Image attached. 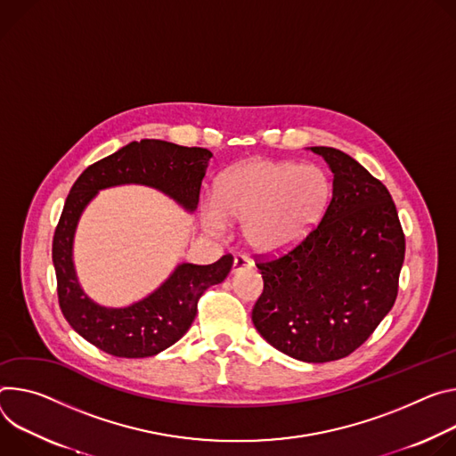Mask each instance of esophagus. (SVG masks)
I'll return each instance as SVG.
<instances>
[{
    "label": "esophagus",
    "instance_id": "esophagus-1",
    "mask_svg": "<svg viewBox=\"0 0 456 456\" xmlns=\"http://www.w3.org/2000/svg\"><path fill=\"white\" fill-rule=\"evenodd\" d=\"M251 266H254V263H251L246 256H237L233 259V272H242V270H249Z\"/></svg>",
    "mask_w": 456,
    "mask_h": 456
}]
</instances>
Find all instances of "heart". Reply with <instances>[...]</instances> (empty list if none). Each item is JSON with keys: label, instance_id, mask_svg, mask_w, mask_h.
I'll list each match as a JSON object with an SVG mask.
<instances>
[{"label": "heart", "instance_id": "1", "mask_svg": "<svg viewBox=\"0 0 456 456\" xmlns=\"http://www.w3.org/2000/svg\"><path fill=\"white\" fill-rule=\"evenodd\" d=\"M330 199L331 181L319 167L249 159L221 175L205 221L212 232H221L224 219L239 223L249 248L282 254L319 224Z\"/></svg>", "mask_w": 456, "mask_h": 456}]
</instances>
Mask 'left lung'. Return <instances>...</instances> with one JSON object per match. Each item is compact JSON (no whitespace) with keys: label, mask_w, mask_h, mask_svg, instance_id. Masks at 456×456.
I'll list each match as a JSON object with an SVG mask.
<instances>
[{"label":"left lung","mask_w":456,"mask_h":456,"mask_svg":"<svg viewBox=\"0 0 456 456\" xmlns=\"http://www.w3.org/2000/svg\"><path fill=\"white\" fill-rule=\"evenodd\" d=\"M333 172L321 223L279 257L259 256L265 288L251 321L284 355L330 362L361 347L393 308L406 254L387 188L330 146H312Z\"/></svg>","instance_id":"left-lung-1"}]
</instances>
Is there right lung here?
<instances>
[{
	"mask_svg": "<svg viewBox=\"0 0 456 456\" xmlns=\"http://www.w3.org/2000/svg\"><path fill=\"white\" fill-rule=\"evenodd\" d=\"M210 158L212 151L207 148L159 139L132 141L90 165L70 188L53 240L58 300L67 322L101 351L123 359H144L175 344L191 326L200 295L226 279L233 257L226 254L207 266L183 263L154 293L135 305L103 308L83 293L72 265V240L81 212L97 190L128 183L154 186L191 212Z\"/></svg>",
	"mask_w": 456,
	"mask_h": 456,
	"instance_id": "obj_1",
	"label": "right lung"
}]
</instances>
